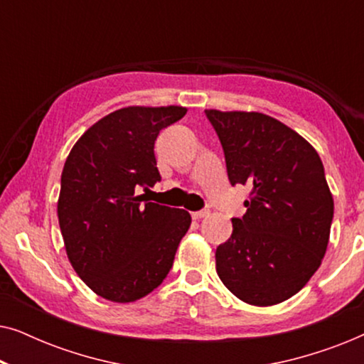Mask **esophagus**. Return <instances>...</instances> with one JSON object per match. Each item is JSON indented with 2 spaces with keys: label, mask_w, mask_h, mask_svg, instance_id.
Instances as JSON below:
<instances>
[{
  "label": "esophagus",
  "mask_w": 364,
  "mask_h": 364,
  "mask_svg": "<svg viewBox=\"0 0 364 364\" xmlns=\"http://www.w3.org/2000/svg\"><path fill=\"white\" fill-rule=\"evenodd\" d=\"M208 215V210H198V212H192V218L193 220H200V218L207 217Z\"/></svg>",
  "instance_id": "obj_1"
}]
</instances>
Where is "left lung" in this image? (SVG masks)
Returning a JSON list of instances; mask_svg holds the SVG:
<instances>
[{"label": "left lung", "instance_id": "left-lung-1", "mask_svg": "<svg viewBox=\"0 0 364 364\" xmlns=\"http://www.w3.org/2000/svg\"><path fill=\"white\" fill-rule=\"evenodd\" d=\"M223 147L228 181L252 188L247 212L217 247L223 285L253 306L296 295L321 265L333 196L318 152L300 134L262 112L207 109Z\"/></svg>", "mask_w": 364, "mask_h": 364}]
</instances>
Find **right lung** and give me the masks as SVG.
<instances>
[{"instance_id":"right-lung-1","label":"right lung","mask_w":364,"mask_h":364,"mask_svg":"<svg viewBox=\"0 0 364 364\" xmlns=\"http://www.w3.org/2000/svg\"><path fill=\"white\" fill-rule=\"evenodd\" d=\"M186 112L182 106L119 109L89 127L64 164L58 218L68 258L109 301H136L161 285L191 227L188 212L139 196L161 181L159 132Z\"/></svg>"}]
</instances>
